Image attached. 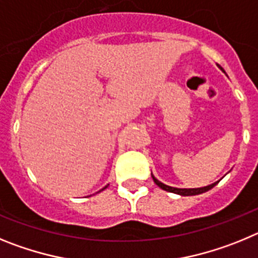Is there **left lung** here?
<instances>
[{"instance_id": "left-lung-1", "label": "left lung", "mask_w": 258, "mask_h": 258, "mask_svg": "<svg viewBox=\"0 0 258 258\" xmlns=\"http://www.w3.org/2000/svg\"><path fill=\"white\" fill-rule=\"evenodd\" d=\"M152 179H154L155 183L159 186L160 188H163V190L165 191H169V192H174V194H178V195H182V197H190V195H199V194H203L206 192V191L211 190L212 187H214L216 184H217V182H214V183L209 184V186H206V187H200V188H177V187H170V186H166V184L161 183L160 181H157L156 178H155L154 175H152Z\"/></svg>"}]
</instances>
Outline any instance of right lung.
<instances>
[{"mask_svg": "<svg viewBox=\"0 0 258 258\" xmlns=\"http://www.w3.org/2000/svg\"><path fill=\"white\" fill-rule=\"evenodd\" d=\"M106 187H107V186H106ZM106 187H104V188H106ZM104 188H102V190H104Z\"/></svg>", "mask_w": 258, "mask_h": 258, "instance_id": "add662e5", "label": "right lung"}]
</instances>
